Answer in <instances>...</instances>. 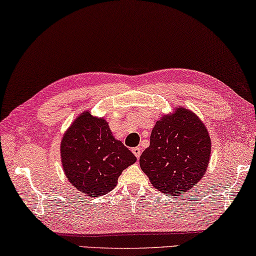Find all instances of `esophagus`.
<instances>
[{"mask_svg":"<svg viewBox=\"0 0 256 256\" xmlns=\"http://www.w3.org/2000/svg\"><path fill=\"white\" fill-rule=\"evenodd\" d=\"M132 150V153L135 154V156H136L137 158H140L142 150H140V148H134Z\"/></svg>","mask_w":256,"mask_h":256,"instance_id":"obj_1","label":"esophagus"}]
</instances>
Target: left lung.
Wrapping results in <instances>:
<instances>
[{"label": "left lung", "mask_w": 256, "mask_h": 256, "mask_svg": "<svg viewBox=\"0 0 256 256\" xmlns=\"http://www.w3.org/2000/svg\"><path fill=\"white\" fill-rule=\"evenodd\" d=\"M210 153V136L202 121L180 108L156 121L140 164L156 190L178 196L203 177Z\"/></svg>", "instance_id": "8db88e82"}]
</instances>
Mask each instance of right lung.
<instances>
[{
	"label": "right lung",
	"mask_w": 256,
	"mask_h": 256,
	"mask_svg": "<svg viewBox=\"0 0 256 256\" xmlns=\"http://www.w3.org/2000/svg\"><path fill=\"white\" fill-rule=\"evenodd\" d=\"M62 166L71 185L88 196H100L116 186L124 169L136 162L128 148L114 140L106 120L82 113L61 142Z\"/></svg>",
	"instance_id": "1"
}]
</instances>
